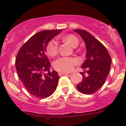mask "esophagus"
I'll list each match as a JSON object with an SVG mask.
<instances>
[{"label":"esophagus","mask_w":126,"mask_h":126,"mask_svg":"<svg viewBox=\"0 0 126 126\" xmlns=\"http://www.w3.org/2000/svg\"><path fill=\"white\" fill-rule=\"evenodd\" d=\"M58 75H59V76H63V75H68V74L66 73V72H58Z\"/></svg>","instance_id":"34e87169"}]
</instances>
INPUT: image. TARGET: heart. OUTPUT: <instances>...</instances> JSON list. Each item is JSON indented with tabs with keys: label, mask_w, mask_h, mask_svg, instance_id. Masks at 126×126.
<instances>
[{
	"label": "heart",
	"mask_w": 126,
	"mask_h": 126,
	"mask_svg": "<svg viewBox=\"0 0 126 126\" xmlns=\"http://www.w3.org/2000/svg\"><path fill=\"white\" fill-rule=\"evenodd\" d=\"M63 40L68 43L72 47H76L78 46L79 39L76 36L69 35L63 38ZM47 54L50 57H54L57 54L58 51V44L55 40H51L48 43L46 47ZM77 63L76 58L71 57H60L56 60L54 63V67L57 71L62 72H69L74 69V65Z\"/></svg>",
	"instance_id": "b5f03b06"
}]
</instances>
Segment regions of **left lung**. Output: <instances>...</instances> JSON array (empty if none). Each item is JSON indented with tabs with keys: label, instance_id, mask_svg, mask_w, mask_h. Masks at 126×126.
Instances as JSON below:
<instances>
[{
	"label": "left lung",
	"instance_id": "obj_1",
	"mask_svg": "<svg viewBox=\"0 0 126 126\" xmlns=\"http://www.w3.org/2000/svg\"><path fill=\"white\" fill-rule=\"evenodd\" d=\"M83 39L86 46V60L82 64L84 71L80 72L82 80L76 86L80 92L93 94L102 87L110 72L111 57L104 45L85 30H74ZM86 72L87 76H84Z\"/></svg>",
	"mask_w": 126,
	"mask_h": 126
}]
</instances>
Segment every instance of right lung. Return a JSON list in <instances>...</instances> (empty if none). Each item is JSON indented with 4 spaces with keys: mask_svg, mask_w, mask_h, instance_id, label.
Returning <instances> with one entry per match:
<instances>
[{
    "mask_svg": "<svg viewBox=\"0 0 126 126\" xmlns=\"http://www.w3.org/2000/svg\"><path fill=\"white\" fill-rule=\"evenodd\" d=\"M62 31L44 30L35 34L16 56V69L20 80L28 92L38 98L49 97L57 88L60 77L55 71L50 72V63L45 52L48 43Z\"/></svg>",
    "mask_w": 126,
    "mask_h": 126,
    "instance_id": "add662e5",
    "label": "right lung"
}]
</instances>
